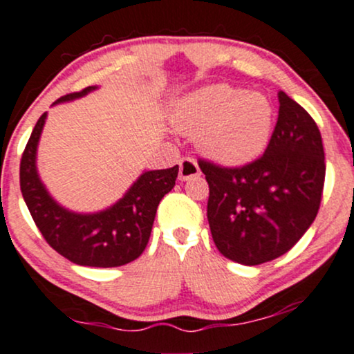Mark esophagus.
Segmentation results:
<instances>
[{
	"instance_id": "esophagus-1",
	"label": "esophagus",
	"mask_w": 354,
	"mask_h": 354,
	"mask_svg": "<svg viewBox=\"0 0 354 354\" xmlns=\"http://www.w3.org/2000/svg\"><path fill=\"white\" fill-rule=\"evenodd\" d=\"M200 174V168H198V162L193 158H183L180 161V180L186 181L189 178H195Z\"/></svg>"
}]
</instances>
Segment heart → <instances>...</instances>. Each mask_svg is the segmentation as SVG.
<instances>
[{
	"instance_id": "obj_1",
	"label": "heart",
	"mask_w": 354,
	"mask_h": 354,
	"mask_svg": "<svg viewBox=\"0 0 354 354\" xmlns=\"http://www.w3.org/2000/svg\"><path fill=\"white\" fill-rule=\"evenodd\" d=\"M173 124L180 133L196 138L205 156L240 166L266 151L274 126V106L259 92L212 85L185 95L174 107Z\"/></svg>"
}]
</instances>
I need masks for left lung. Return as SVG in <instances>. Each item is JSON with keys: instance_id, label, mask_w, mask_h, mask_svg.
Segmentation results:
<instances>
[{"instance_id": "1", "label": "left lung", "mask_w": 354, "mask_h": 354, "mask_svg": "<svg viewBox=\"0 0 354 354\" xmlns=\"http://www.w3.org/2000/svg\"><path fill=\"white\" fill-rule=\"evenodd\" d=\"M266 153L240 168L200 159L209 186L207 216L221 255L259 266L290 250L319 209L326 165L321 133L296 100L279 92Z\"/></svg>"}]
</instances>
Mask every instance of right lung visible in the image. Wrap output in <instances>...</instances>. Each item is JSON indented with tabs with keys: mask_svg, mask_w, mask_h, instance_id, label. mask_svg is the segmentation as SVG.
Wrapping results in <instances>:
<instances>
[{
	"mask_svg": "<svg viewBox=\"0 0 354 354\" xmlns=\"http://www.w3.org/2000/svg\"><path fill=\"white\" fill-rule=\"evenodd\" d=\"M95 88L87 87L60 97L53 106L79 99ZM45 119L46 112L38 119L19 162L21 195L38 230L53 250L77 266L119 267L133 262L149 242L158 205L173 189L178 165L145 171L126 195L102 212H70L46 192L37 169V147Z\"/></svg>",
	"mask_w": 354,
	"mask_h": 354,
	"instance_id": "obj_1",
	"label": "right lung"
}]
</instances>
